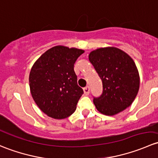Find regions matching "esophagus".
I'll return each instance as SVG.
<instances>
[{
    "label": "esophagus",
    "instance_id": "esophagus-1",
    "mask_svg": "<svg viewBox=\"0 0 158 158\" xmlns=\"http://www.w3.org/2000/svg\"><path fill=\"white\" fill-rule=\"evenodd\" d=\"M89 90H90V89H89V86H85V88L83 89L84 93H85L86 95H88L89 94Z\"/></svg>",
    "mask_w": 158,
    "mask_h": 158
}]
</instances>
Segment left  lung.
Wrapping results in <instances>:
<instances>
[{"label": "left lung", "instance_id": "1", "mask_svg": "<svg viewBox=\"0 0 158 158\" xmlns=\"http://www.w3.org/2000/svg\"><path fill=\"white\" fill-rule=\"evenodd\" d=\"M89 60L102 82V93L93 99L97 110L114 115L129 107L140 85L139 73L131 57L122 49L109 47L92 51Z\"/></svg>", "mask_w": 158, "mask_h": 158}]
</instances>
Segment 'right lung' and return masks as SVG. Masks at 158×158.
I'll return each instance as SVG.
<instances>
[{
	"label": "right lung",
	"instance_id": "1",
	"mask_svg": "<svg viewBox=\"0 0 158 158\" xmlns=\"http://www.w3.org/2000/svg\"><path fill=\"white\" fill-rule=\"evenodd\" d=\"M84 50L56 46L34 63L30 73L32 97L40 109L55 119L71 115L83 90L74 71L76 60Z\"/></svg>",
	"mask_w": 158,
	"mask_h": 158
}]
</instances>
